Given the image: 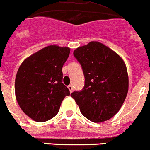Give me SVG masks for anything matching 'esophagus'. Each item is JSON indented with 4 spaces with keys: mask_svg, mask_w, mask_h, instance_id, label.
Returning a JSON list of instances; mask_svg holds the SVG:
<instances>
[{
    "mask_svg": "<svg viewBox=\"0 0 150 150\" xmlns=\"http://www.w3.org/2000/svg\"><path fill=\"white\" fill-rule=\"evenodd\" d=\"M68 88H69V92H70V93H72V92H73V90H74V86H73V85H69V86H68Z\"/></svg>",
    "mask_w": 150,
    "mask_h": 150,
    "instance_id": "34e87169",
    "label": "esophagus"
}]
</instances>
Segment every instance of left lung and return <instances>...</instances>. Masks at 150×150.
Listing matches in <instances>:
<instances>
[{
  "label": "left lung",
  "instance_id": "obj_1",
  "mask_svg": "<svg viewBox=\"0 0 150 150\" xmlns=\"http://www.w3.org/2000/svg\"><path fill=\"white\" fill-rule=\"evenodd\" d=\"M74 55L82 67L85 86L71 97L89 121L110 120L120 110L128 93L129 76L123 59L98 41L78 47Z\"/></svg>",
  "mask_w": 150,
  "mask_h": 150
}]
</instances>
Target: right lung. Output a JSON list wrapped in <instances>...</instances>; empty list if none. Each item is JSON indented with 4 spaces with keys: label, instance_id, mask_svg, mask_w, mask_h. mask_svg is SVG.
I'll return each mask as SVG.
<instances>
[{
    "label": "right lung",
    "instance_id": "1",
    "mask_svg": "<svg viewBox=\"0 0 150 150\" xmlns=\"http://www.w3.org/2000/svg\"><path fill=\"white\" fill-rule=\"evenodd\" d=\"M70 49L52 45L24 60L15 79V95L26 115L38 122L57 115L62 100L70 94L62 83V67Z\"/></svg>",
    "mask_w": 150,
    "mask_h": 150
}]
</instances>
